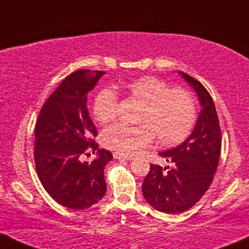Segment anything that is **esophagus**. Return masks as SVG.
Listing matches in <instances>:
<instances>
[{
    "instance_id": "1",
    "label": "esophagus",
    "mask_w": 249,
    "mask_h": 249,
    "mask_svg": "<svg viewBox=\"0 0 249 249\" xmlns=\"http://www.w3.org/2000/svg\"><path fill=\"white\" fill-rule=\"evenodd\" d=\"M113 158L123 159V160H132V159L134 158V156H133V154H125V153L115 152V153H113Z\"/></svg>"
}]
</instances>
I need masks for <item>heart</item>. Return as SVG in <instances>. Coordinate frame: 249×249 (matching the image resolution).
<instances>
[{
  "instance_id": "b5f03b06",
  "label": "heart",
  "mask_w": 249,
  "mask_h": 249,
  "mask_svg": "<svg viewBox=\"0 0 249 249\" xmlns=\"http://www.w3.org/2000/svg\"><path fill=\"white\" fill-rule=\"evenodd\" d=\"M128 96L142 104L137 123L128 126L116 123L103 131L105 147L119 153L131 154L157 142L171 146L182 142L190 134L196 118V107L190 92L172 88L156 77L144 76L128 83L124 88ZM118 99L112 89H102L92 104L93 117L99 124H107L116 117Z\"/></svg>"
}]
</instances>
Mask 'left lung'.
I'll return each instance as SVG.
<instances>
[{"label":"left lung","instance_id":"1","mask_svg":"<svg viewBox=\"0 0 249 249\" xmlns=\"http://www.w3.org/2000/svg\"><path fill=\"white\" fill-rule=\"evenodd\" d=\"M179 73L196 91L201 111L186 141L159 153L173 167L151 164L142 182L145 200L154 210L167 214L182 213L199 201L212 184L221 150L219 118L212 97L201 83L181 71Z\"/></svg>","mask_w":249,"mask_h":249}]
</instances>
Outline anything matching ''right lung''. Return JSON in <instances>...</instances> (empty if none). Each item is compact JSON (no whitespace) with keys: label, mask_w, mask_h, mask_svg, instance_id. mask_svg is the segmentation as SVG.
<instances>
[{"label":"right lung","mask_w":249,"mask_h":249,"mask_svg":"<svg viewBox=\"0 0 249 249\" xmlns=\"http://www.w3.org/2000/svg\"><path fill=\"white\" fill-rule=\"evenodd\" d=\"M104 71L78 70L61 83L43 105L35 127V165L43 187L62 206L84 210L98 202L107 192L105 165L110 151L93 142L96 126L87 107L89 91ZM96 159L82 163L88 150Z\"/></svg>","instance_id":"1"}]
</instances>
